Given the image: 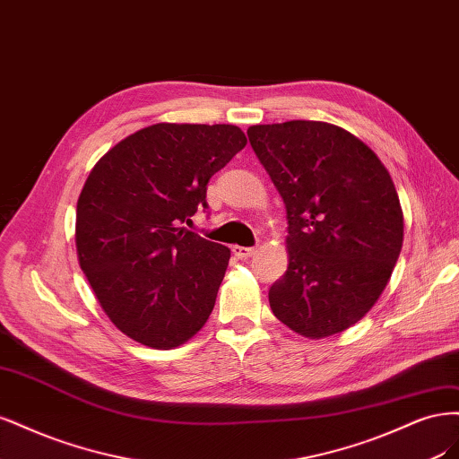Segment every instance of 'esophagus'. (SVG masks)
I'll use <instances>...</instances> for the list:
<instances>
[{
    "label": "esophagus",
    "instance_id": "1",
    "mask_svg": "<svg viewBox=\"0 0 459 459\" xmlns=\"http://www.w3.org/2000/svg\"><path fill=\"white\" fill-rule=\"evenodd\" d=\"M232 249V254H234V257H238V259H247V257H251L255 254V249L254 247H242V246H232L230 247Z\"/></svg>",
    "mask_w": 459,
    "mask_h": 459
}]
</instances>
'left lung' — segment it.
<instances>
[{"label": "left lung", "mask_w": 459, "mask_h": 459, "mask_svg": "<svg viewBox=\"0 0 459 459\" xmlns=\"http://www.w3.org/2000/svg\"><path fill=\"white\" fill-rule=\"evenodd\" d=\"M247 137L288 213V271L269 290L274 316L310 339L351 328L379 299L403 249L389 171L326 122L251 126Z\"/></svg>", "instance_id": "left-lung-1"}]
</instances>
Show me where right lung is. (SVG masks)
I'll list each match as a JSON object with an SVG mask.
<instances>
[{"mask_svg":"<svg viewBox=\"0 0 459 459\" xmlns=\"http://www.w3.org/2000/svg\"><path fill=\"white\" fill-rule=\"evenodd\" d=\"M227 124H154L102 156L76 210L80 267L114 326L152 349L179 347L210 318L230 249L183 227L246 146Z\"/></svg>","mask_w":459,"mask_h":459,"instance_id":"right-lung-1","label":"right lung"}]
</instances>
